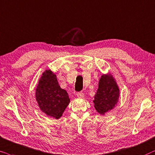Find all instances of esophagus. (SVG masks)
Wrapping results in <instances>:
<instances>
[{
    "instance_id": "obj_1",
    "label": "esophagus",
    "mask_w": 155,
    "mask_h": 155,
    "mask_svg": "<svg viewBox=\"0 0 155 155\" xmlns=\"http://www.w3.org/2000/svg\"><path fill=\"white\" fill-rule=\"evenodd\" d=\"M76 96H77L78 98H84V94H83V93H81V92L77 93Z\"/></svg>"
}]
</instances>
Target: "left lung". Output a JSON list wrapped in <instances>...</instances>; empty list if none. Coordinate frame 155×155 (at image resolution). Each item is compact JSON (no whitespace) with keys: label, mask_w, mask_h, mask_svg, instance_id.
Wrapping results in <instances>:
<instances>
[{"label":"left lung","mask_w":155,"mask_h":155,"mask_svg":"<svg viewBox=\"0 0 155 155\" xmlns=\"http://www.w3.org/2000/svg\"><path fill=\"white\" fill-rule=\"evenodd\" d=\"M120 96V88L113 74H102L98 81V88L93 100L97 112L105 115L114 109L118 103Z\"/></svg>","instance_id":"obj_1"}]
</instances>
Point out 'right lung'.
Here are the masks:
<instances>
[{"mask_svg":"<svg viewBox=\"0 0 155 155\" xmlns=\"http://www.w3.org/2000/svg\"><path fill=\"white\" fill-rule=\"evenodd\" d=\"M35 98L42 112L59 119L70 103L67 91L60 87L57 75L46 69L40 76L35 90Z\"/></svg>","mask_w":155,"mask_h":155,"instance_id":"add662e5","label":"right lung"}]
</instances>
